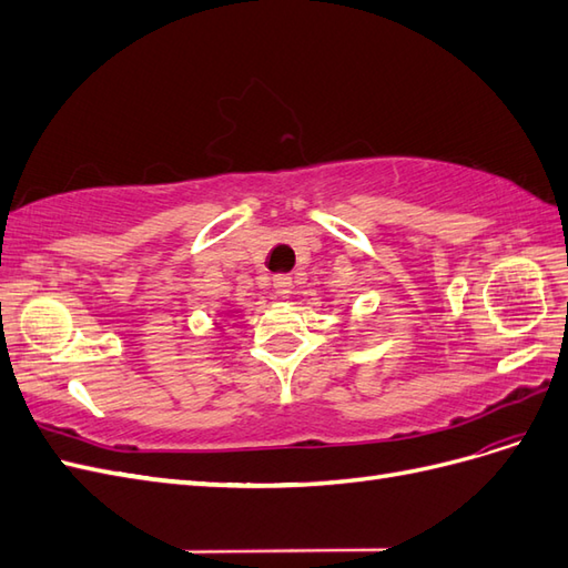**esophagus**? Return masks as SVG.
I'll list each match as a JSON object with an SVG mask.
<instances>
[{"instance_id":"1","label":"esophagus","mask_w":568,"mask_h":568,"mask_svg":"<svg viewBox=\"0 0 568 568\" xmlns=\"http://www.w3.org/2000/svg\"><path fill=\"white\" fill-rule=\"evenodd\" d=\"M272 286H274V291H277L282 298H286L291 294V288H294V280H291L288 274H274Z\"/></svg>"}]
</instances>
